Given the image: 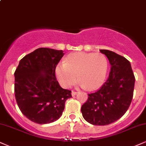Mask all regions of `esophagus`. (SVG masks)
Listing matches in <instances>:
<instances>
[{
	"mask_svg": "<svg viewBox=\"0 0 146 146\" xmlns=\"http://www.w3.org/2000/svg\"><path fill=\"white\" fill-rule=\"evenodd\" d=\"M77 93H78V92H75V91H72V92H71V95H72V96H75L77 94Z\"/></svg>",
	"mask_w": 146,
	"mask_h": 146,
	"instance_id": "1",
	"label": "esophagus"
}]
</instances>
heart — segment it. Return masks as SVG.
Here are the masks:
<instances>
[{"mask_svg": "<svg viewBox=\"0 0 146 146\" xmlns=\"http://www.w3.org/2000/svg\"><path fill=\"white\" fill-rule=\"evenodd\" d=\"M108 60L103 54L76 52L66 57L65 63H59L56 75L62 87L68 88L78 80L82 87L93 90L104 84L108 75Z\"/></svg>", "mask_w": 146, "mask_h": 146, "instance_id": "heart-1", "label": "heart"}]
</instances>
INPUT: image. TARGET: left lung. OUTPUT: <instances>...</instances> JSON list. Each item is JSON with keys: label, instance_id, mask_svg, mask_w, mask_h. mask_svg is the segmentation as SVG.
<instances>
[{"label": "left lung", "instance_id": "obj_1", "mask_svg": "<svg viewBox=\"0 0 146 146\" xmlns=\"http://www.w3.org/2000/svg\"><path fill=\"white\" fill-rule=\"evenodd\" d=\"M100 52L111 64L109 78L99 90L88 94L81 111L88 122L104 126L115 122L128 110L133 99L135 78L127 59L108 50Z\"/></svg>", "mask_w": 146, "mask_h": 146}]
</instances>
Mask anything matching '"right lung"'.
<instances>
[{"instance_id": "right-lung-1", "label": "right lung", "mask_w": 146, "mask_h": 146, "mask_svg": "<svg viewBox=\"0 0 146 146\" xmlns=\"http://www.w3.org/2000/svg\"><path fill=\"white\" fill-rule=\"evenodd\" d=\"M62 50L41 47L20 60L15 70V96L20 111L30 120L49 124L62 115L71 91L56 80V65Z\"/></svg>"}]
</instances>
